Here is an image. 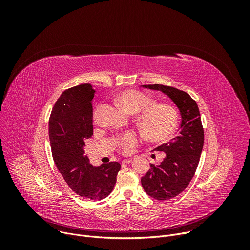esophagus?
<instances>
[{
    "label": "esophagus",
    "mask_w": 250,
    "mask_h": 250,
    "mask_svg": "<svg viewBox=\"0 0 250 250\" xmlns=\"http://www.w3.org/2000/svg\"><path fill=\"white\" fill-rule=\"evenodd\" d=\"M130 162H131V159H124L123 160L124 164H127V163H130Z\"/></svg>",
    "instance_id": "esophagus-1"
}]
</instances>
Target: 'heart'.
Listing matches in <instances>:
<instances>
[{
	"mask_svg": "<svg viewBox=\"0 0 250 250\" xmlns=\"http://www.w3.org/2000/svg\"><path fill=\"white\" fill-rule=\"evenodd\" d=\"M118 102L129 114H137L138 124L144 132L151 138H162L168 135L177 123V113L168 104H152V100L135 90H127L118 96ZM138 144L133 132H126L117 139L118 146L124 152H129Z\"/></svg>",
	"mask_w": 250,
	"mask_h": 250,
	"instance_id": "obj_1",
	"label": "heart"
}]
</instances>
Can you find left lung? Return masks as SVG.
<instances>
[{"label": "left lung", "mask_w": 250, "mask_h": 250, "mask_svg": "<svg viewBox=\"0 0 250 250\" xmlns=\"http://www.w3.org/2000/svg\"><path fill=\"white\" fill-rule=\"evenodd\" d=\"M141 87L162 92L176 104L181 116L179 133L154 149L165 153L163 161L159 165L150 164V169L141 178V185L148 196L166 201L188 187L198 167L204 146L200 111L186 92L158 84Z\"/></svg>", "instance_id": "1"}]
</instances>
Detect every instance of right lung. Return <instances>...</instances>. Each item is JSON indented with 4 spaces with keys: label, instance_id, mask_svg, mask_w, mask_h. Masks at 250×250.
I'll use <instances>...</instances> for the list:
<instances>
[{
    "label": "right lung",
    "instance_id": "1",
    "mask_svg": "<svg viewBox=\"0 0 250 250\" xmlns=\"http://www.w3.org/2000/svg\"><path fill=\"white\" fill-rule=\"evenodd\" d=\"M96 90L82 84L64 91L49 119L52 157L68 186L88 200L108 197L117 182L119 162L93 166L85 155V140L93 135V98Z\"/></svg>",
    "mask_w": 250,
    "mask_h": 250
}]
</instances>
